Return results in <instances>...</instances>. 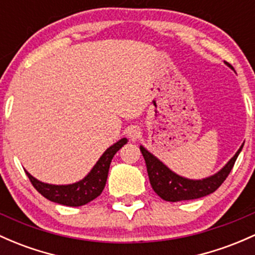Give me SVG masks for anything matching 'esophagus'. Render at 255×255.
Returning a JSON list of instances; mask_svg holds the SVG:
<instances>
[{
    "instance_id": "1",
    "label": "esophagus",
    "mask_w": 255,
    "mask_h": 255,
    "mask_svg": "<svg viewBox=\"0 0 255 255\" xmlns=\"http://www.w3.org/2000/svg\"><path fill=\"white\" fill-rule=\"evenodd\" d=\"M127 134L128 136H129L130 140H136V139L140 138V128H139L138 126H132V127H129L127 129Z\"/></svg>"
}]
</instances>
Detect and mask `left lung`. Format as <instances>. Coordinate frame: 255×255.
<instances>
[{"label":"left lung","instance_id":"1","mask_svg":"<svg viewBox=\"0 0 255 255\" xmlns=\"http://www.w3.org/2000/svg\"><path fill=\"white\" fill-rule=\"evenodd\" d=\"M229 66H232L229 63ZM243 145H241L239 151L235 153L225 167L212 177H208L202 180H191L180 177L172 172L166 164L162 163L158 158H156L152 153H150L145 147L140 146V151L144 156L145 163H146L147 174H149L150 184L153 191L157 194L162 200L168 202H178V201L195 200L201 198L212 192H214L224 183L228 175L230 174L232 167L236 162L237 156L241 152Z\"/></svg>","mask_w":255,"mask_h":255}]
</instances>
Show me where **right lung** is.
Wrapping results in <instances>:
<instances>
[{
    "instance_id": "add662e5",
    "label": "right lung",
    "mask_w": 255,
    "mask_h": 255,
    "mask_svg": "<svg viewBox=\"0 0 255 255\" xmlns=\"http://www.w3.org/2000/svg\"><path fill=\"white\" fill-rule=\"evenodd\" d=\"M128 140L126 138L115 142L113 146L109 147L97 162L93 169L88 173V175L82 180L77 181L70 185H52V184L42 183L33 178L30 173H26L30 181L40 194L52 202L59 203V205L80 207L87 205L88 202L93 201L104 190L106 179H108L109 168H110L111 159L123 145Z\"/></svg>"
}]
</instances>
